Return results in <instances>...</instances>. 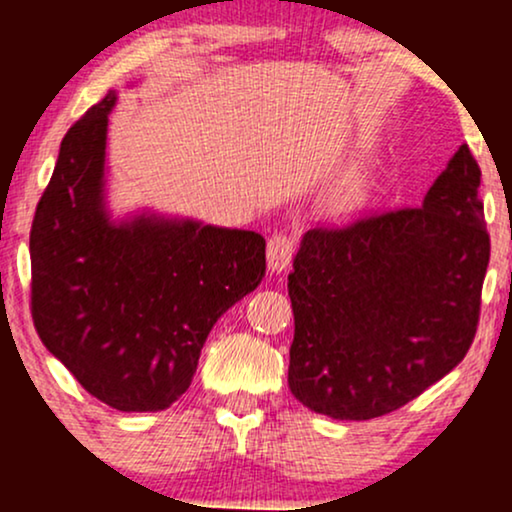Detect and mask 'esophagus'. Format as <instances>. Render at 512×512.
I'll return each instance as SVG.
<instances>
[{
	"label": "esophagus",
	"instance_id": "34e87169",
	"mask_svg": "<svg viewBox=\"0 0 512 512\" xmlns=\"http://www.w3.org/2000/svg\"><path fill=\"white\" fill-rule=\"evenodd\" d=\"M293 248H296V243H293V238L286 236V233H276V236L269 238L267 243L269 269H272V272H284L291 262Z\"/></svg>",
	"mask_w": 512,
	"mask_h": 512
}]
</instances>
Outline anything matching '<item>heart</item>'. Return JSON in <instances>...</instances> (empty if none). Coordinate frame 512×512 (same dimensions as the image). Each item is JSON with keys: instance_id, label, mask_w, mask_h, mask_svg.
I'll return each instance as SVG.
<instances>
[{"instance_id": "heart-1", "label": "heart", "mask_w": 512, "mask_h": 512, "mask_svg": "<svg viewBox=\"0 0 512 512\" xmlns=\"http://www.w3.org/2000/svg\"><path fill=\"white\" fill-rule=\"evenodd\" d=\"M368 190V166H354L349 173H344L332 187V209L339 214L354 211L363 202Z\"/></svg>"}]
</instances>
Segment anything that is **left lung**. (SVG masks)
<instances>
[{"label": "left lung", "mask_w": 512, "mask_h": 512, "mask_svg": "<svg viewBox=\"0 0 512 512\" xmlns=\"http://www.w3.org/2000/svg\"><path fill=\"white\" fill-rule=\"evenodd\" d=\"M479 182L462 144L421 207L305 233L289 274L298 402L332 419H375L467 356L491 257Z\"/></svg>", "instance_id": "1"}]
</instances>
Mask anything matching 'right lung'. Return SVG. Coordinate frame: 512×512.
<instances>
[{
  "instance_id": "1",
  "label": "right lung",
  "mask_w": 512,
  "mask_h": 512,
  "mask_svg": "<svg viewBox=\"0 0 512 512\" xmlns=\"http://www.w3.org/2000/svg\"><path fill=\"white\" fill-rule=\"evenodd\" d=\"M115 91L64 134L31 226L38 337L88 395L161 411L195 378L211 327L260 286L264 238L199 221L105 211V137Z\"/></svg>"
}]
</instances>
